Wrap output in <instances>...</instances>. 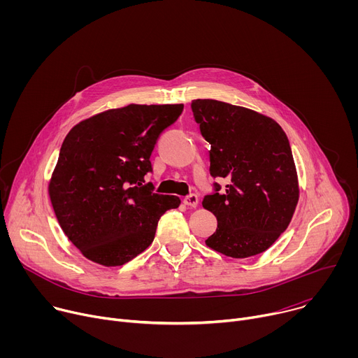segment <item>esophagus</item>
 Segmentation results:
<instances>
[{"label":"esophagus","mask_w":358,"mask_h":358,"mask_svg":"<svg viewBox=\"0 0 358 358\" xmlns=\"http://www.w3.org/2000/svg\"><path fill=\"white\" fill-rule=\"evenodd\" d=\"M184 203L187 207H191V208H195L198 206V195L196 194H189L184 198Z\"/></svg>","instance_id":"esophagus-1"}]
</instances>
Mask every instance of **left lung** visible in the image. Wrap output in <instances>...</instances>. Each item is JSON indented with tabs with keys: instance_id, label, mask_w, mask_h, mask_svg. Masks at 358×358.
I'll return each instance as SVG.
<instances>
[{
	"instance_id": "8db88e82",
	"label": "left lung",
	"mask_w": 358,
	"mask_h": 358,
	"mask_svg": "<svg viewBox=\"0 0 358 358\" xmlns=\"http://www.w3.org/2000/svg\"><path fill=\"white\" fill-rule=\"evenodd\" d=\"M202 137L211 144L214 182L202 207L218 221L206 243L231 258L265 252L286 231L299 199L292 148L282 127L261 113L213 99L192 100Z\"/></svg>"
}]
</instances>
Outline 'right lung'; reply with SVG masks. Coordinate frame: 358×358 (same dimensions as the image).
I'll return each mask as SVG.
<instances>
[{
	"label": "right lung",
	"instance_id": "add662e5",
	"mask_svg": "<svg viewBox=\"0 0 358 358\" xmlns=\"http://www.w3.org/2000/svg\"><path fill=\"white\" fill-rule=\"evenodd\" d=\"M184 105H129L76 124L65 137L49 196L69 241L96 264L120 266L155 239L180 198L155 192L144 176L159 136Z\"/></svg>",
	"mask_w": 358,
	"mask_h": 358
}]
</instances>
